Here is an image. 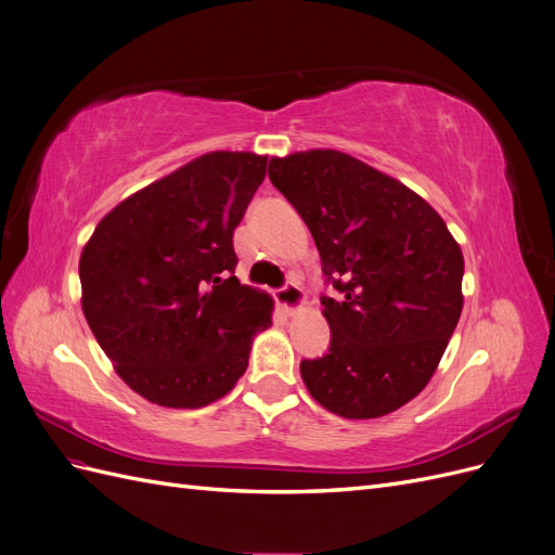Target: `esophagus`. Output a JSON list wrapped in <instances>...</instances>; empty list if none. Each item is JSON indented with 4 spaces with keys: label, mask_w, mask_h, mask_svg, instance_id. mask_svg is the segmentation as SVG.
I'll use <instances>...</instances> for the list:
<instances>
[{
    "label": "esophagus",
    "mask_w": 555,
    "mask_h": 555,
    "mask_svg": "<svg viewBox=\"0 0 555 555\" xmlns=\"http://www.w3.org/2000/svg\"><path fill=\"white\" fill-rule=\"evenodd\" d=\"M275 298L278 304L287 310V312H294L300 308V304H304V292H300V287L296 282H284L282 287L275 292Z\"/></svg>",
    "instance_id": "esophagus-1"
}]
</instances>
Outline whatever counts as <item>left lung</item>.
Wrapping results in <instances>:
<instances>
[{
    "label": "left lung",
    "instance_id": "obj_1",
    "mask_svg": "<svg viewBox=\"0 0 555 555\" xmlns=\"http://www.w3.org/2000/svg\"><path fill=\"white\" fill-rule=\"evenodd\" d=\"M268 178L312 233L331 345L300 361L310 396L345 418L410 402L438 367L463 310V255L405 184L338 150L271 159Z\"/></svg>",
    "mask_w": 555,
    "mask_h": 555
}]
</instances>
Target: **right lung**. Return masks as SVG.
Segmentation results:
<instances>
[{"mask_svg":"<svg viewBox=\"0 0 555 555\" xmlns=\"http://www.w3.org/2000/svg\"><path fill=\"white\" fill-rule=\"evenodd\" d=\"M266 162L198 157L115 206L82 249V312L117 375L150 402L196 410L222 398L271 326L273 300L233 275V229Z\"/></svg>","mask_w":555,"mask_h":555,"instance_id":"right-lung-1","label":"right lung"}]
</instances>
